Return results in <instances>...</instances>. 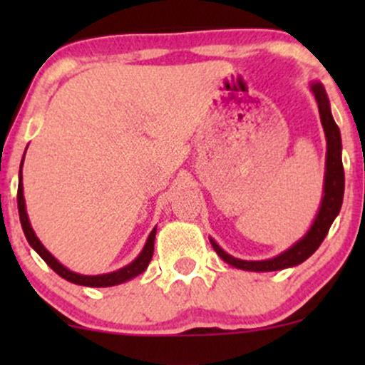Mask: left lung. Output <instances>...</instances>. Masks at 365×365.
I'll use <instances>...</instances> for the list:
<instances>
[{
	"label": "left lung",
	"instance_id": "1",
	"mask_svg": "<svg viewBox=\"0 0 365 365\" xmlns=\"http://www.w3.org/2000/svg\"><path fill=\"white\" fill-rule=\"evenodd\" d=\"M312 91L316 94L317 106H319L321 123L324 128L326 140H328V156H326V180H324V197H322V204L319 212H317L316 221H314L312 228L309 230L307 235L302 240L297 242L292 249L287 252L279 254L278 257L267 259V261H242V259L233 257V255L226 254L215 240H211L212 247L223 261H226L238 269L247 271H278L284 267L297 266V264L304 262L311 255L319 249L326 235H328L331 225H333L334 217L338 216L343 202V192H345V171H343L341 163V137L340 128L334 123L333 116L329 111V101L326 96L324 87L321 83H312Z\"/></svg>",
	"mask_w": 365,
	"mask_h": 365
}]
</instances>
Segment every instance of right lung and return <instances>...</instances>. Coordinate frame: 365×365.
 <instances>
[{"label": "right lung", "mask_w": 365, "mask_h": 365, "mask_svg": "<svg viewBox=\"0 0 365 365\" xmlns=\"http://www.w3.org/2000/svg\"><path fill=\"white\" fill-rule=\"evenodd\" d=\"M20 180H22V170H20ZM16 202H19L20 223H22V228H24V233H25V238H27V242H29V244H31L32 249H34L36 252L44 259V262L48 264L49 267H51L54 273L60 274L61 278L66 279V282H72L75 284H83V287H113V284H120V283L127 282V279L135 278L137 274H140L142 271H144L145 267L149 266L150 259H153L154 238H156V228H154L153 232H150L148 242H145L144 250H142L139 257H137L132 264H128V266L121 267V269L115 271V273L101 274V276H82V274L72 273V271L66 269L65 266H61V264L58 262L56 259H54L53 255L44 249V245L41 244L39 238L36 237L34 230H32L31 223H29L27 212H25V200H24L22 182L19 183V192H16Z\"/></svg>", "instance_id": "obj_1"}]
</instances>
